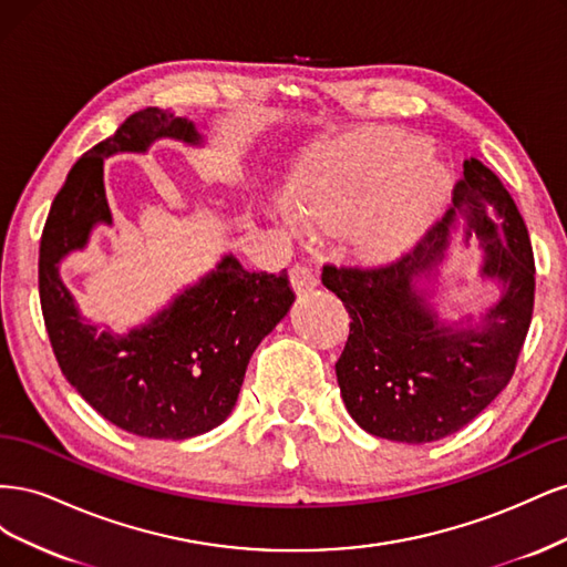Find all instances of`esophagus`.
<instances>
[{"label": "esophagus", "instance_id": "esophagus-1", "mask_svg": "<svg viewBox=\"0 0 567 567\" xmlns=\"http://www.w3.org/2000/svg\"><path fill=\"white\" fill-rule=\"evenodd\" d=\"M290 286H293L296 293H307V290H315L319 286V279L317 274L307 267V265H296L293 269H290Z\"/></svg>", "mask_w": 567, "mask_h": 567}]
</instances>
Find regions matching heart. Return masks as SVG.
Segmentation results:
<instances>
[{"mask_svg": "<svg viewBox=\"0 0 567 567\" xmlns=\"http://www.w3.org/2000/svg\"><path fill=\"white\" fill-rule=\"evenodd\" d=\"M450 173L419 136L369 127L321 144L293 184V205L317 229H342L352 248L409 246L447 196Z\"/></svg>", "mask_w": 567, "mask_h": 567, "instance_id": "heart-1", "label": "heart"}]
</instances>
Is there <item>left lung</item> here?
Wrapping results in <instances>:
<instances>
[{
	"label": "left lung",
	"instance_id": "left-lung-1",
	"mask_svg": "<svg viewBox=\"0 0 567 567\" xmlns=\"http://www.w3.org/2000/svg\"><path fill=\"white\" fill-rule=\"evenodd\" d=\"M464 225L461 226L460 221ZM478 238L481 278L501 298L480 316L439 319L430 298L455 238ZM323 286L352 317L336 375L350 416L367 433L406 444L447 437L471 423L516 369L535 307V257L525 221L489 167L471 158L454 208L398 260L326 265Z\"/></svg>",
	"mask_w": 567,
	"mask_h": 567
}]
</instances>
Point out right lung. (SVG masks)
Segmentation results:
<instances>
[{"mask_svg":"<svg viewBox=\"0 0 567 567\" xmlns=\"http://www.w3.org/2000/svg\"><path fill=\"white\" fill-rule=\"evenodd\" d=\"M158 140L205 146L194 120L144 109L73 165L42 231L40 302L56 362L84 402L132 435L186 440L231 414L255 348L288 315L296 293L286 269L279 277L248 271L227 252L125 333L101 331L82 317L61 279V262L87 248L99 225H113L104 161L115 153H146Z\"/></svg>","mask_w":567,"mask_h":567,"instance_id":"add662e5","label":"right lung"}]
</instances>
